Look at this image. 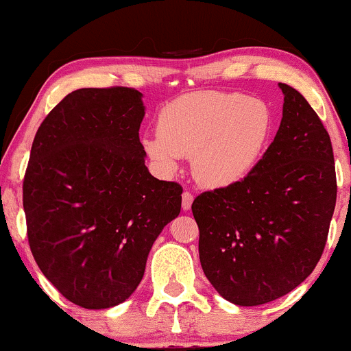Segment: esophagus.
Returning <instances> with one entry per match:
<instances>
[{"label":"esophagus","mask_w":351,"mask_h":351,"mask_svg":"<svg viewBox=\"0 0 351 351\" xmlns=\"http://www.w3.org/2000/svg\"><path fill=\"white\" fill-rule=\"evenodd\" d=\"M181 199H183L181 206H183L184 211H188V209L191 208V204H193V195L189 191H184L183 196H181Z\"/></svg>","instance_id":"obj_1"}]
</instances>
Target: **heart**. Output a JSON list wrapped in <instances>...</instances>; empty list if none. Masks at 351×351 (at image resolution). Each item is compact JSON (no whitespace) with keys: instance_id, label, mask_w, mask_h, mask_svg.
<instances>
[{"instance_id":"1","label":"heart","mask_w":351,"mask_h":351,"mask_svg":"<svg viewBox=\"0 0 351 351\" xmlns=\"http://www.w3.org/2000/svg\"><path fill=\"white\" fill-rule=\"evenodd\" d=\"M147 132L142 147L160 170H178L193 155V175L206 188H229L256 171L271 145L274 114L264 100L198 92L173 100Z\"/></svg>"}]
</instances>
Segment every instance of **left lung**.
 I'll list each match as a JSON object with an SVG mask.
<instances>
[{"instance_id": "8db88e82", "label": "left lung", "mask_w": 351, "mask_h": 351, "mask_svg": "<svg viewBox=\"0 0 351 351\" xmlns=\"http://www.w3.org/2000/svg\"><path fill=\"white\" fill-rule=\"evenodd\" d=\"M282 120L263 162L243 183L193 201L204 276L231 304L285 295L312 274L337 201L333 150L299 90L279 84Z\"/></svg>"}]
</instances>
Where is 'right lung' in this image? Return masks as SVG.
<instances>
[{"label":"right lung","instance_id":"obj_1","mask_svg":"<svg viewBox=\"0 0 351 351\" xmlns=\"http://www.w3.org/2000/svg\"><path fill=\"white\" fill-rule=\"evenodd\" d=\"M142 97L128 87L79 88L34 136L23 183L29 247L46 279L79 307L127 300L153 243L180 215L183 188L145 167Z\"/></svg>","mask_w":351,"mask_h":351}]
</instances>
